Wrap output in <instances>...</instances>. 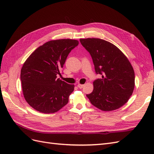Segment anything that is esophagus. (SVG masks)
I'll return each mask as SVG.
<instances>
[{
	"mask_svg": "<svg viewBox=\"0 0 154 154\" xmlns=\"http://www.w3.org/2000/svg\"><path fill=\"white\" fill-rule=\"evenodd\" d=\"M78 87L79 88H82L83 87H84V85H82V84H78Z\"/></svg>",
	"mask_w": 154,
	"mask_h": 154,
	"instance_id": "esophagus-1",
	"label": "esophagus"
}]
</instances>
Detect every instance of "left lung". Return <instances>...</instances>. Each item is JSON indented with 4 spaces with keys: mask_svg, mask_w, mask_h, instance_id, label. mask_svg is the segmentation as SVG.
Listing matches in <instances>:
<instances>
[{
    "mask_svg": "<svg viewBox=\"0 0 154 154\" xmlns=\"http://www.w3.org/2000/svg\"><path fill=\"white\" fill-rule=\"evenodd\" d=\"M80 41L91 56L96 73L101 75L93 82V91L87 94L91 104L103 111L120 108L134 91L135 74L131 63L109 42L95 38Z\"/></svg>",
    "mask_w": 154,
    "mask_h": 154,
    "instance_id": "left-lung-1",
    "label": "left lung"
}]
</instances>
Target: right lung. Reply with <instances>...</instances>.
I'll use <instances>...</instances> for the list:
<instances>
[{
  "mask_svg": "<svg viewBox=\"0 0 154 154\" xmlns=\"http://www.w3.org/2000/svg\"><path fill=\"white\" fill-rule=\"evenodd\" d=\"M76 40H51L37 48L22 67L20 80L24 98L32 108L45 114L54 113L67 104L74 85L60 78L69 53Z\"/></svg>",
  "mask_w": 154,
  "mask_h": 154,
  "instance_id": "add662e5",
  "label": "right lung"
}]
</instances>
